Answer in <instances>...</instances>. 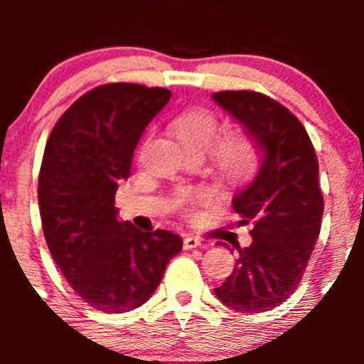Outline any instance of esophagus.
Listing matches in <instances>:
<instances>
[{
    "instance_id": "esophagus-1",
    "label": "esophagus",
    "mask_w": 364,
    "mask_h": 364,
    "mask_svg": "<svg viewBox=\"0 0 364 364\" xmlns=\"http://www.w3.org/2000/svg\"><path fill=\"white\" fill-rule=\"evenodd\" d=\"M183 247H185V250H192V248L200 247V240L196 236H186L183 241Z\"/></svg>"
}]
</instances>
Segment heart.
I'll list each match as a JSON object with an SVG mask.
<instances>
[{
  "label": "heart",
  "instance_id": "heart-1",
  "mask_svg": "<svg viewBox=\"0 0 364 364\" xmlns=\"http://www.w3.org/2000/svg\"><path fill=\"white\" fill-rule=\"evenodd\" d=\"M171 130L183 148L188 149L190 153H204L218 132V119L208 109H190L172 119ZM213 160L227 178L237 179L250 171L255 153L250 142L241 135H225L215 144ZM183 200L199 204L208 200V193H190L183 197Z\"/></svg>",
  "mask_w": 364,
  "mask_h": 364
}]
</instances>
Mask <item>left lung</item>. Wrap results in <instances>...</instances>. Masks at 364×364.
I'll return each mask as SVG.
<instances>
[{"mask_svg":"<svg viewBox=\"0 0 364 364\" xmlns=\"http://www.w3.org/2000/svg\"><path fill=\"white\" fill-rule=\"evenodd\" d=\"M213 100L262 155L255 178L232 199L237 225H250L253 241L247 248L236 245V267L215 294L232 310L259 314L287 301L303 280L324 213L318 161L301 121L273 98L220 91Z\"/></svg>","mask_w":364,"mask_h":364,"instance_id":"1","label":"left lung"}]
</instances>
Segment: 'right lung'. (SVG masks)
<instances>
[{
    "label": "right lung",
    "mask_w": 364,
    "mask_h": 364,
    "mask_svg": "<svg viewBox=\"0 0 364 364\" xmlns=\"http://www.w3.org/2000/svg\"><path fill=\"white\" fill-rule=\"evenodd\" d=\"M171 91L104 84L73 102L47 139L38 176L42 229L54 262L90 306L123 314L144 304L183 241L117 220L114 197L135 146Z\"/></svg>",
    "instance_id": "1"
}]
</instances>
